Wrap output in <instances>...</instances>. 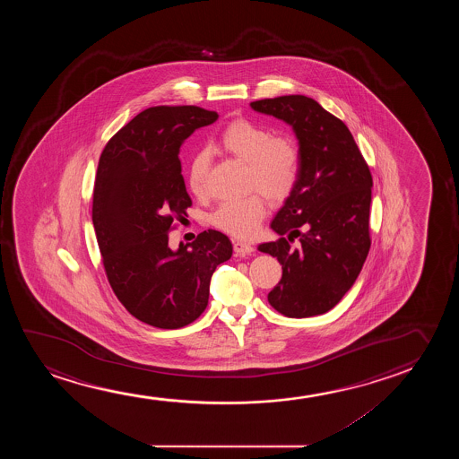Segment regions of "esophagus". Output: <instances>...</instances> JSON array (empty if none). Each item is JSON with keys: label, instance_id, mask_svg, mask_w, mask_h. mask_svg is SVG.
<instances>
[{"label": "esophagus", "instance_id": "obj_1", "mask_svg": "<svg viewBox=\"0 0 459 459\" xmlns=\"http://www.w3.org/2000/svg\"><path fill=\"white\" fill-rule=\"evenodd\" d=\"M233 251H235V255H239V257H245V255H251L252 252H254V247L249 243H246V241H233Z\"/></svg>", "mask_w": 459, "mask_h": 459}]
</instances>
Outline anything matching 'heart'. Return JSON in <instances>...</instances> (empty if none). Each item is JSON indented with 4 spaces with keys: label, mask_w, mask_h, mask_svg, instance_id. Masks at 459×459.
I'll list each match as a JSON object with an SVG mask.
<instances>
[{
    "label": "heart",
    "mask_w": 459,
    "mask_h": 459,
    "mask_svg": "<svg viewBox=\"0 0 459 459\" xmlns=\"http://www.w3.org/2000/svg\"><path fill=\"white\" fill-rule=\"evenodd\" d=\"M220 145L247 164V186L257 189L270 201H282L295 188L299 176V152L295 143L273 133L251 120H235L227 126L220 138ZM210 155L207 152L195 153L188 168V188L197 197L207 195ZM266 213L260 195L221 204L214 212V226L222 232L249 238L257 232Z\"/></svg>",
    "instance_id": "1"
}]
</instances>
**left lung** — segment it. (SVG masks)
Instances as JSON below:
<instances>
[{
	"instance_id": "8db88e82",
	"label": "left lung",
	"mask_w": 459,
	"mask_h": 459,
	"mask_svg": "<svg viewBox=\"0 0 459 459\" xmlns=\"http://www.w3.org/2000/svg\"><path fill=\"white\" fill-rule=\"evenodd\" d=\"M251 108L289 124L299 145L298 182L271 222L281 238L258 246L282 264L268 302L290 318L326 314L356 282L370 251V169L348 126L314 99L282 95ZM295 238L300 246L293 250Z\"/></svg>"
}]
</instances>
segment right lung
Wrapping results in <instances>:
<instances>
[{
    "label": "right lung",
    "mask_w": 459,
    "mask_h": 459,
    "mask_svg": "<svg viewBox=\"0 0 459 459\" xmlns=\"http://www.w3.org/2000/svg\"><path fill=\"white\" fill-rule=\"evenodd\" d=\"M216 119L197 107L147 108L108 141L97 168L92 222L108 281L134 318L160 329L199 318L216 266L232 257L230 239L212 229L169 247L172 222L191 207L180 147Z\"/></svg>",
    "instance_id": "1"
}]
</instances>
